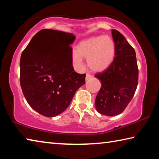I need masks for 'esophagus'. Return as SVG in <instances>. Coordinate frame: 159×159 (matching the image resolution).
<instances>
[{
  "mask_svg": "<svg viewBox=\"0 0 159 159\" xmlns=\"http://www.w3.org/2000/svg\"><path fill=\"white\" fill-rule=\"evenodd\" d=\"M92 78H93L92 75L90 74H86V76H85V80H89V79H92Z\"/></svg>",
  "mask_w": 159,
  "mask_h": 159,
  "instance_id": "esophagus-1",
  "label": "esophagus"
}]
</instances>
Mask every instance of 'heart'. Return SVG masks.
Here are the masks:
<instances>
[{"mask_svg":"<svg viewBox=\"0 0 159 159\" xmlns=\"http://www.w3.org/2000/svg\"><path fill=\"white\" fill-rule=\"evenodd\" d=\"M116 45L113 39L109 36L92 37L80 42L76 50L71 52V61L77 71L84 69L83 57L87 58L90 69L100 71L106 69L114 61Z\"/></svg>","mask_w":159,"mask_h":159,"instance_id":"heart-1","label":"heart"}]
</instances>
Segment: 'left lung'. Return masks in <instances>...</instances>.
<instances>
[{
  "mask_svg": "<svg viewBox=\"0 0 159 159\" xmlns=\"http://www.w3.org/2000/svg\"><path fill=\"white\" fill-rule=\"evenodd\" d=\"M111 34L116 57L108 68L95 75L102 84L95 99L96 109L99 114L109 116L124 111L138 83L135 51L119 31L112 29Z\"/></svg>",
  "mask_w": 159,
  "mask_h": 159,
  "instance_id": "8db88e82",
  "label": "left lung"
}]
</instances>
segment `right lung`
Masks as SVG:
<instances>
[{
	"instance_id": "right-lung-1",
	"label": "right lung",
	"mask_w": 159,
	"mask_h": 159,
	"mask_svg": "<svg viewBox=\"0 0 159 159\" xmlns=\"http://www.w3.org/2000/svg\"><path fill=\"white\" fill-rule=\"evenodd\" d=\"M71 33L42 29L32 38L20 58V85L32 109L47 117L62 113L75 93L85 84V74L74 71Z\"/></svg>"
}]
</instances>
